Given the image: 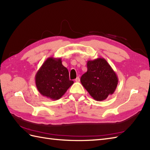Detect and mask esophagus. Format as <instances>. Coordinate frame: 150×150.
Instances as JSON below:
<instances>
[{
  "mask_svg": "<svg viewBox=\"0 0 150 150\" xmlns=\"http://www.w3.org/2000/svg\"><path fill=\"white\" fill-rule=\"evenodd\" d=\"M79 81H80V78H79V77H78V78H76V79H75V81H76V82H79Z\"/></svg>",
  "mask_w": 150,
  "mask_h": 150,
  "instance_id": "esophagus-1",
  "label": "esophagus"
}]
</instances>
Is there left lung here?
Here are the masks:
<instances>
[{
  "instance_id": "8db88e82",
  "label": "left lung",
  "mask_w": 150,
  "mask_h": 150,
  "mask_svg": "<svg viewBox=\"0 0 150 150\" xmlns=\"http://www.w3.org/2000/svg\"><path fill=\"white\" fill-rule=\"evenodd\" d=\"M87 71L83 74L80 81L93 99L103 101L114 94L118 84L116 73L103 58L87 61Z\"/></svg>"
}]
</instances>
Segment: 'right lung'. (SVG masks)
<instances>
[{
	"instance_id": "add662e5",
	"label": "right lung",
	"mask_w": 150,
	"mask_h": 150,
	"mask_svg": "<svg viewBox=\"0 0 150 150\" xmlns=\"http://www.w3.org/2000/svg\"><path fill=\"white\" fill-rule=\"evenodd\" d=\"M67 69L62 59L49 57L35 75L36 88L40 94L52 100L60 99L74 81L69 79Z\"/></svg>"
}]
</instances>
